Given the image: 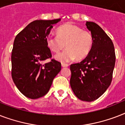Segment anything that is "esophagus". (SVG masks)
<instances>
[{
  "label": "esophagus",
  "mask_w": 125,
  "mask_h": 125,
  "mask_svg": "<svg viewBox=\"0 0 125 125\" xmlns=\"http://www.w3.org/2000/svg\"><path fill=\"white\" fill-rule=\"evenodd\" d=\"M69 65L67 64V63H62V67H68Z\"/></svg>",
  "instance_id": "obj_1"
}]
</instances>
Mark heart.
Wrapping results in <instances>:
<instances>
[{
    "instance_id": "b5f03b06",
    "label": "heart",
    "mask_w": 125,
    "mask_h": 125,
    "mask_svg": "<svg viewBox=\"0 0 125 125\" xmlns=\"http://www.w3.org/2000/svg\"><path fill=\"white\" fill-rule=\"evenodd\" d=\"M93 43L92 34L88 31L73 24H66L59 27L57 35L51 34L47 38V44L51 51L58 52L65 47L62 52L55 56L61 62H68L75 58L80 60L89 54Z\"/></svg>"
}]
</instances>
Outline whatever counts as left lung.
I'll return each mask as SVG.
<instances>
[{"instance_id":"left-lung-1","label":"left lung","mask_w":125,"mask_h":125,"mask_svg":"<svg viewBox=\"0 0 125 125\" xmlns=\"http://www.w3.org/2000/svg\"><path fill=\"white\" fill-rule=\"evenodd\" d=\"M85 25L93 36V45L84 60L71 65L70 85L78 99L91 102L110 85L115 54L112 41L98 24L87 21Z\"/></svg>"}]
</instances>
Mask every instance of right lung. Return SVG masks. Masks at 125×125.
<instances>
[{
    "mask_svg": "<svg viewBox=\"0 0 125 125\" xmlns=\"http://www.w3.org/2000/svg\"><path fill=\"white\" fill-rule=\"evenodd\" d=\"M61 19L36 20L30 22L15 38L11 52V76L16 87L24 96L32 99L45 95L53 79L61 71V63L52 59L47 44L53 24Z\"/></svg>",
    "mask_w": 125,
    "mask_h": 125,
    "instance_id": "add662e5",
    "label": "right lung"
}]
</instances>
